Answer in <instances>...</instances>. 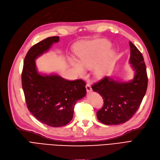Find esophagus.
<instances>
[{"label":"esophagus","instance_id":"34e87169","mask_svg":"<svg viewBox=\"0 0 160 160\" xmlns=\"http://www.w3.org/2000/svg\"><path fill=\"white\" fill-rule=\"evenodd\" d=\"M86 89H87V91L88 92H91L92 91V88H91L90 84L87 83V84L86 85Z\"/></svg>","mask_w":160,"mask_h":160}]
</instances>
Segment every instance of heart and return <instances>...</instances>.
<instances>
[{
    "mask_svg": "<svg viewBox=\"0 0 160 160\" xmlns=\"http://www.w3.org/2000/svg\"><path fill=\"white\" fill-rule=\"evenodd\" d=\"M111 48V43L104 39L79 43L75 48L78 62L71 59V63L81 75L85 73L84 68H93V75L95 78H102L111 70L114 52H109L104 58Z\"/></svg>",
    "mask_w": 160,
    "mask_h": 160,
    "instance_id": "b5f03b06",
    "label": "heart"
}]
</instances>
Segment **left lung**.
<instances>
[{"instance_id": "left-lung-1", "label": "left lung", "mask_w": 160, "mask_h": 160, "mask_svg": "<svg viewBox=\"0 0 160 160\" xmlns=\"http://www.w3.org/2000/svg\"><path fill=\"white\" fill-rule=\"evenodd\" d=\"M130 63L135 71L132 80L122 82L105 77L92 85L104 101L103 107L97 112L98 120L106 125H118L127 122L139 108L148 87V76L142 54L132 43Z\"/></svg>"}]
</instances>
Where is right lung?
Segmentation results:
<instances>
[{
	"label": "right lung",
	"instance_id": "right-lung-1",
	"mask_svg": "<svg viewBox=\"0 0 160 160\" xmlns=\"http://www.w3.org/2000/svg\"><path fill=\"white\" fill-rule=\"evenodd\" d=\"M59 36H52L33 46L24 58L22 85L27 107L38 120L52 127L68 124L73 118L76 102L86 95L81 79L66 80L58 75H41L35 60L47 52Z\"/></svg>",
	"mask_w": 160,
	"mask_h": 160
}]
</instances>
